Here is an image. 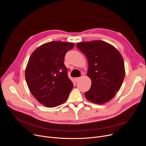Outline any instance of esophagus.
<instances>
[{
  "instance_id": "esophagus-1",
  "label": "esophagus",
  "mask_w": 146,
  "mask_h": 146,
  "mask_svg": "<svg viewBox=\"0 0 146 146\" xmlns=\"http://www.w3.org/2000/svg\"><path fill=\"white\" fill-rule=\"evenodd\" d=\"M80 78H81V77H77V78H75V81H77L79 80L80 79Z\"/></svg>"
}]
</instances>
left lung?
Wrapping results in <instances>:
<instances>
[{"label":"left lung","mask_w":146,"mask_h":146,"mask_svg":"<svg viewBox=\"0 0 146 146\" xmlns=\"http://www.w3.org/2000/svg\"><path fill=\"white\" fill-rule=\"evenodd\" d=\"M76 47L86 55L87 75L92 81L90 89L85 93L86 98L97 104L109 101L119 91L125 78L122 56L113 46L100 40L81 42Z\"/></svg>","instance_id":"1"}]
</instances>
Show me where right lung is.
Segmentation results:
<instances>
[{"label": "right lung", "instance_id": "right-lung-1", "mask_svg": "<svg viewBox=\"0 0 146 146\" xmlns=\"http://www.w3.org/2000/svg\"><path fill=\"white\" fill-rule=\"evenodd\" d=\"M74 46L71 42L51 41L38 47L30 56L25 71L26 81L31 94L46 107L64 103L74 86L64 60L67 51Z\"/></svg>", "mask_w": 146, "mask_h": 146}]
</instances>
